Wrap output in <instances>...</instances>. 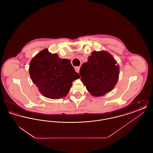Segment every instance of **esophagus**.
<instances>
[{
	"label": "esophagus",
	"instance_id": "esophagus-1",
	"mask_svg": "<svg viewBox=\"0 0 153 153\" xmlns=\"http://www.w3.org/2000/svg\"><path fill=\"white\" fill-rule=\"evenodd\" d=\"M80 66H76L75 67V70H76V72H77V73H79V71H80Z\"/></svg>",
	"mask_w": 153,
	"mask_h": 153
}]
</instances>
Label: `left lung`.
Masks as SVG:
<instances>
[{
	"mask_svg": "<svg viewBox=\"0 0 153 153\" xmlns=\"http://www.w3.org/2000/svg\"><path fill=\"white\" fill-rule=\"evenodd\" d=\"M81 81L94 96H102L111 91L117 84L119 68L109 53L93 51L88 61L80 68Z\"/></svg>",
	"mask_w": 153,
	"mask_h": 153,
	"instance_id": "8db88e82",
	"label": "left lung"
}]
</instances>
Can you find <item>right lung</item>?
<instances>
[{"mask_svg": "<svg viewBox=\"0 0 153 153\" xmlns=\"http://www.w3.org/2000/svg\"><path fill=\"white\" fill-rule=\"evenodd\" d=\"M70 62L69 59L59 58L57 54H51L47 49L31 59L30 77L42 95L52 99L68 95L72 82L80 77Z\"/></svg>", "mask_w": 153, "mask_h": 153, "instance_id": "right-lung-1", "label": "right lung"}]
</instances>
